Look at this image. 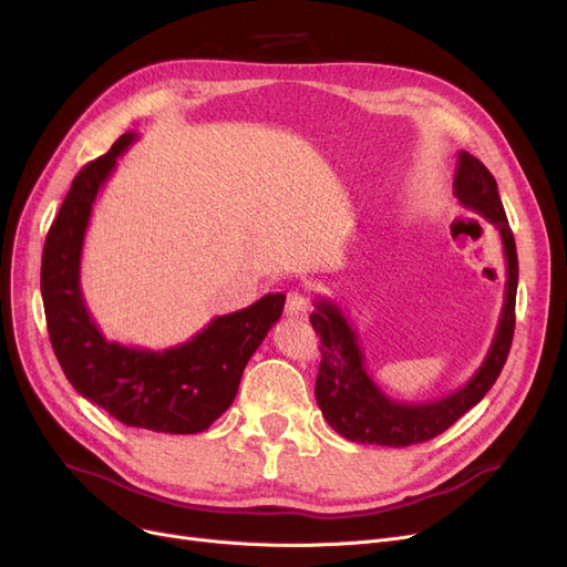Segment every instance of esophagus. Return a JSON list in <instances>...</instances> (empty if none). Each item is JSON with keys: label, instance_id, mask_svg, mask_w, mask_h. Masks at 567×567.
Instances as JSON below:
<instances>
[{"label": "esophagus", "instance_id": "obj_1", "mask_svg": "<svg viewBox=\"0 0 567 567\" xmlns=\"http://www.w3.org/2000/svg\"><path fill=\"white\" fill-rule=\"evenodd\" d=\"M308 296L301 291V289H291L287 293V301H285V312L289 317H306L308 315Z\"/></svg>", "mask_w": 567, "mask_h": 567}]
</instances>
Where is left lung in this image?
Instances as JSON below:
<instances>
[{
  "instance_id": "obj_1",
  "label": "left lung",
  "mask_w": 567,
  "mask_h": 567,
  "mask_svg": "<svg viewBox=\"0 0 567 567\" xmlns=\"http://www.w3.org/2000/svg\"><path fill=\"white\" fill-rule=\"evenodd\" d=\"M453 193L464 208L494 225L503 244L505 296L492 347L483 365L462 389L432 402H398L385 395L368 374L359 333L353 331L342 308L331 299H317L315 312L310 315L312 329L321 340L315 395L326 423L347 441L404 449V445L439 436L487 395L508 359L515 333L519 276L515 236L505 218L494 176L478 158L466 152H460L457 156Z\"/></svg>"
}]
</instances>
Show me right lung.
I'll return each mask as SVG.
<instances>
[{
    "instance_id": "right-lung-1",
    "label": "right lung",
    "mask_w": 567,
    "mask_h": 567,
    "mask_svg": "<svg viewBox=\"0 0 567 567\" xmlns=\"http://www.w3.org/2000/svg\"><path fill=\"white\" fill-rule=\"evenodd\" d=\"M137 140L124 133L110 152L80 169L48 231L41 296L59 365L73 389L128 427L165 434L204 432L229 409L250 355L280 319L285 293L214 317L190 340L163 349L110 342L84 303L80 261L89 218L116 158Z\"/></svg>"
}]
</instances>
